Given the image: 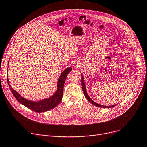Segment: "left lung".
<instances>
[{
    "mask_svg": "<svg viewBox=\"0 0 147 147\" xmlns=\"http://www.w3.org/2000/svg\"><path fill=\"white\" fill-rule=\"evenodd\" d=\"M81 81H82V89H83V92H84V95H85V97L86 98V99L90 102L91 103H92V105H94V106H97V107H114L115 106H116V105H112V106H103V105H99V104H98V103H95V102H94V101H92V99L89 97V96H88V94H87V92H86V88H85V83H84V77H83V76H82V80H81Z\"/></svg>",
    "mask_w": 147,
    "mask_h": 147,
    "instance_id": "left-lung-1",
    "label": "left lung"
}]
</instances>
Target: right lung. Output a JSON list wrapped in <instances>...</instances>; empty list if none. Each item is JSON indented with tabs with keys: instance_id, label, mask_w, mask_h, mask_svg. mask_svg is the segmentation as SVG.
<instances>
[{
	"instance_id": "obj_1",
	"label": "right lung",
	"mask_w": 147,
	"mask_h": 147,
	"mask_svg": "<svg viewBox=\"0 0 147 147\" xmlns=\"http://www.w3.org/2000/svg\"><path fill=\"white\" fill-rule=\"evenodd\" d=\"M71 70H72V68L71 67H69V68H66L64 71L62 72L58 80L57 91L52 97L49 98L44 99L39 101H29L28 100L24 98L17 92H16L14 89L12 88V87L9 84L8 76H7V81H8L9 87L11 89L12 94H13L14 97L17 99V100L19 102V103H20L23 105L28 107L29 109L32 110L35 112H46L53 109V108L55 107L56 106H58L61 101L62 96H63V85H64V83L67 77V75L70 71H71Z\"/></svg>"
}]
</instances>
